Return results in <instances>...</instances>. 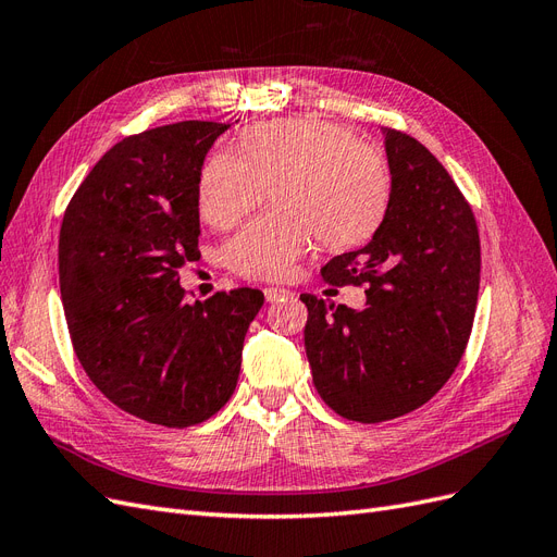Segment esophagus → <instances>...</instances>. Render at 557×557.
Listing matches in <instances>:
<instances>
[{"label":"esophagus","mask_w":557,"mask_h":557,"mask_svg":"<svg viewBox=\"0 0 557 557\" xmlns=\"http://www.w3.org/2000/svg\"><path fill=\"white\" fill-rule=\"evenodd\" d=\"M290 290L288 288H278V285H269V288H264V297L267 301H278L283 297H288Z\"/></svg>","instance_id":"1"}]
</instances>
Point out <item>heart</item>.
Returning <instances> with one entry per match:
<instances>
[{"mask_svg":"<svg viewBox=\"0 0 557 557\" xmlns=\"http://www.w3.org/2000/svg\"><path fill=\"white\" fill-rule=\"evenodd\" d=\"M239 153L215 150L201 166L199 211L215 230L237 227L274 185L276 209L246 225L227 246L244 278H283L311 250L362 242L385 211L381 150L327 121L293 117L242 134Z\"/></svg>","mask_w":557,"mask_h":557,"instance_id":"heart-1","label":"heart"}]
</instances>
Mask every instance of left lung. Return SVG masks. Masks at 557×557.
Segmentation results:
<instances>
[{
  "instance_id": "obj_1",
  "label": "left lung",
  "mask_w": 557,
  "mask_h": 557,
  "mask_svg": "<svg viewBox=\"0 0 557 557\" xmlns=\"http://www.w3.org/2000/svg\"><path fill=\"white\" fill-rule=\"evenodd\" d=\"M383 134L393 176L383 223L367 246L320 269L330 285H364L367 307L299 295L315 391L358 423L399 418L442 391L467 348L481 281L469 201L423 144Z\"/></svg>"
}]
</instances>
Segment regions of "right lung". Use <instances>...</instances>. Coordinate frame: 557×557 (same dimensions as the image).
<instances>
[{"label": "right lung", "instance_id": "add662e5", "mask_svg": "<svg viewBox=\"0 0 557 557\" xmlns=\"http://www.w3.org/2000/svg\"><path fill=\"white\" fill-rule=\"evenodd\" d=\"M230 125L183 121L115 144L78 185L60 227V295L74 352L117 409L190 428L237 387L244 336L264 305L250 288L188 301L199 260V176Z\"/></svg>", "mask_w": 557, "mask_h": 557}]
</instances>
